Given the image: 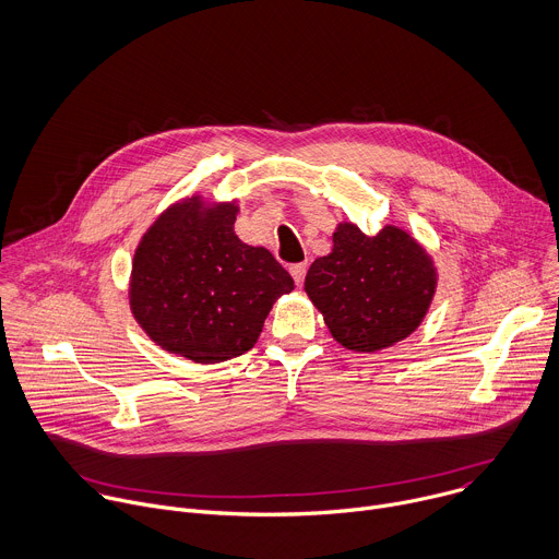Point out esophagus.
Returning <instances> with one entry per match:
<instances>
[{
    "instance_id": "esophagus-1",
    "label": "esophagus",
    "mask_w": 559,
    "mask_h": 559,
    "mask_svg": "<svg viewBox=\"0 0 559 559\" xmlns=\"http://www.w3.org/2000/svg\"><path fill=\"white\" fill-rule=\"evenodd\" d=\"M290 275H293L295 284L301 286V284H304V277H306V264H293V266H290Z\"/></svg>"
}]
</instances>
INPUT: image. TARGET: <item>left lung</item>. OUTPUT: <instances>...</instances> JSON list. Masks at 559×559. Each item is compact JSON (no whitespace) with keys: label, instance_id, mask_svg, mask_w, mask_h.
I'll return each mask as SVG.
<instances>
[{"label":"left lung","instance_id":"obj_1","mask_svg":"<svg viewBox=\"0 0 559 559\" xmlns=\"http://www.w3.org/2000/svg\"><path fill=\"white\" fill-rule=\"evenodd\" d=\"M436 286L433 260L407 229L385 225L370 238L346 219L332 234V251L310 264L304 282L332 340L353 353H379L409 337Z\"/></svg>","mask_w":559,"mask_h":559}]
</instances>
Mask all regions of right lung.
Returning <instances> with one entry per match:
<instances>
[{
  "label": "right lung",
  "instance_id": "obj_1",
  "mask_svg": "<svg viewBox=\"0 0 559 559\" xmlns=\"http://www.w3.org/2000/svg\"><path fill=\"white\" fill-rule=\"evenodd\" d=\"M238 200L200 193L169 204L143 234L130 275V310L165 353L219 364L249 353L273 304L295 288L264 247L236 236Z\"/></svg>",
  "mask_w": 559,
  "mask_h": 559
}]
</instances>
